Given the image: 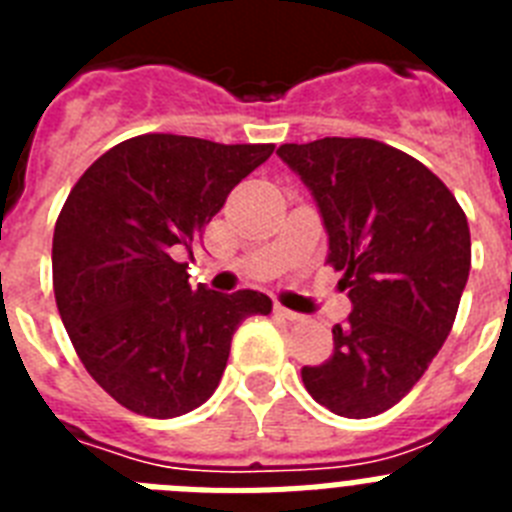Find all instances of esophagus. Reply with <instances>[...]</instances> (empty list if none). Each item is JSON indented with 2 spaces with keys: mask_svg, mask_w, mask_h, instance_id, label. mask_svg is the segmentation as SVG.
Segmentation results:
<instances>
[{
  "mask_svg": "<svg viewBox=\"0 0 512 512\" xmlns=\"http://www.w3.org/2000/svg\"><path fill=\"white\" fill-rule=\"evenodd\" d=\"M274 312H277L279 318H284V320H292V323H295V320H302V315H300V312H295V310H287V307H282V305H274Z\"/></svg>",
  "mask_w": 512,
  "mask_h": 512,
  "instance_id": "1",
  "label": "esophagus"
}]
</instances>
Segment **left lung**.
<instances>
[{"mask_svg": "<svg viewBox=\"0 0 512 512\" xmlns=\"http://www.w3.org/2000/svg\"><path fill=\"white\" fill-rule=\"evenodd\" d=\"M277 156L310 189L351 300L333 356L302 366V382L330 413L372 418L413 390L449 338L472 266L467 215L428 166L379 140L284 143Z\"/></svg>", "mask_w": 512, "mask_h": 512, "instance_id": "1", "label": "left lung"}]
</instances>
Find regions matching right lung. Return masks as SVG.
<instances>
[{"label":"right lung","mask_w":512,"mask_h":512,"mask_svg":"<svg viewBox=\"0 0 512 512\" xmlns=\"http://www.w3.org/2000/svg\"><path fill=\"white\" fill-rule=\"evenodd\" d=\"M271 153V143L148 133L102 153L71 189L53 230L56 305L81 364L133 413L200 408L238 325L271 312L264 292L192 289L179 261Z\"/></svg>","instance_id":"add662e5"}]
</instances>
